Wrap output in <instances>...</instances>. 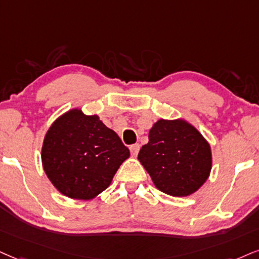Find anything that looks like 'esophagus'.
I'll use <instances>...</instances> for the list:
<instances>
[{
    "label": "esophagus",
    "instance_id": "1",
    "mask_svg": "<svg viewBox=\"0 0 259 259\" xmlns=\"http://www.w3.org/2000/svg\"><path fill=\"white\" fill-rule=\"evenodd\" d=\"M139 149H140L139 144H133V145H131V146H130V150H131V154H132V156H137V155H138Z\"/></svg>",
    "mask_w": 259,
    "mask_h": 259
}]
</instances>
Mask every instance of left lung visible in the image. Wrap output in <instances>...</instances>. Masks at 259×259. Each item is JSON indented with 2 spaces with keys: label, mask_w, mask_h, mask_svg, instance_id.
<instances>
[{
  "label": "left lung",
  "mask_w": 259,
  "mask_h": 259,
  "mask_svg": "<svg viewBox=\"0 0 259 259\" xmlns=\"http://www.w3.org/2000/svg\"><path fill=\"white\" fill-rule=\"evenodd\" d=\"M138 159L155 186L173 197H186L199 190L212 165L210 144L183 119L155 122Z\"/></svg>",
  "instance_id": "8db88e82"
}]
</instances>
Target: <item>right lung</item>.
Wrapping results in <instances>:
<instances>
[{"mask_svg":"<svg viewBox=\"0 0 259 259\" xmlns=\"http://www.w3.org/2000/svg\"><path fill=\"white\" fill-rule=\"evenodd\" d=\"M130 150L97 115L71 109L54 121L44 137L41 163L59 192L89 200L109 186Z\"/></svg>","mask_w":259,"mask_h":259,"instance_id":"right-lung-1","label":"right lung"}]
</instances>
